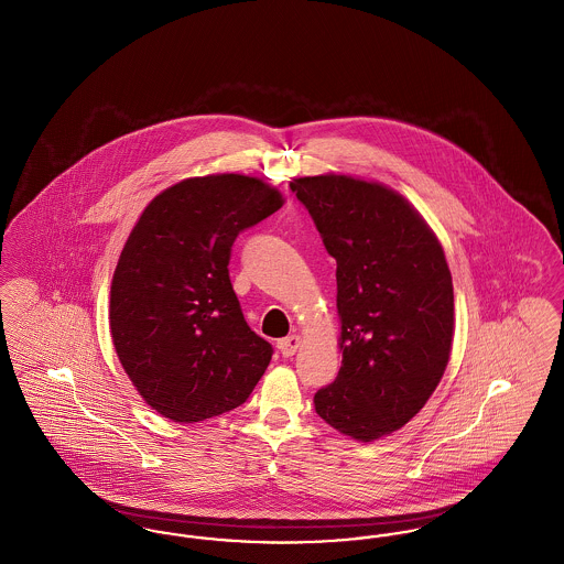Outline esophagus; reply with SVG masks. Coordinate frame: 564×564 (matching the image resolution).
<instances>
[{"instance_id":"1","label":"esophagus","mask_w":564,"mask_h":564,"mask_svg":"<svg viewBox=\"0 0 564 564\" xmlns=\"http://www.w3.org/2000/svg\"><path fill=\"white\" fill-rule=\"evenodd\" d=\"M300 345H302V340H300V336H288V338H281L279 343H276V347L281 350V355L283 357H292L295 355V350L300 349Z\"/></svg>"}]
</instances>
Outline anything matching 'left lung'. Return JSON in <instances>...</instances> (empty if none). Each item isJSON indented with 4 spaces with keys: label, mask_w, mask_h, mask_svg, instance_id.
<instances>
[{
    "label": "left lung",
    "mask_w": 564,
    "mask_h": 564,
    "mask_svg": "<svg viewBox=\"0 0 564 564\" xmlns=\"http://www.w3.org/2000/svg\"><path fill=\"white\" fill-rule=\"evenodd\" d=\"M336 260L343 366L315 393L327 425L357 442L403 427L448 366L453 276L427 221L378 182L349 175L290 184Z\"/></svg>",
    "instance_id": "obj_1"
}]
</instances>
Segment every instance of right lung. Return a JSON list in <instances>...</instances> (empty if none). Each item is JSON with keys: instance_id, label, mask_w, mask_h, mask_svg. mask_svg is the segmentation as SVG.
Instances as JSON below:
<instances>
[{"instance_id": "1", "label": "right lung", "mask_w": 564, "mask_h": 564, "mask_svg": "<svg viewBox=\"0 0 564 564\" xmlns=\"http://www.w3.org/2000/svg\"><path fill=\"white\" fill-rule=\"evenodd\" d=\"M283 207L258 177L219 173L161 192L113 270L109 329L134 389L164 419L198 423L241 405L272 347L242 317L232 242Z\"/></svg>"}]
</instances>
